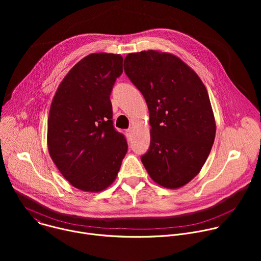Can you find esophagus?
<instances>
[{
	"instance_id": "esophagus-1",
	"label": "esophagus",
	"mask_w": 261,
	"mask_h": 261,
	"mask_svg": "<svg viewBox=\"0 0 261 261\" xmlns=\"http://www.w3.org/2000/svg\"><path fill=\"white\" fill-rule=\"evenodd\" d=\"M132 132H133V130H132V128H129V129H127L126 130V133L129 135V136H131V134H132Z\"/></svg>"
}]
</instances>
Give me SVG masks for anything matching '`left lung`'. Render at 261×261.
<instances>
[{"label":"left lung","instance_id":"left-lung-1","mask_svg":"<svg viewBox=\"0 0 261 261\" xmlns=\"http://www.w3.org/2000/svg\"><path fill=\"white\" fill-rule=\"evenodd\" d=\"M124 70L150 111L151 143L141 162L157 184L179 188L200 171L215 140L207 91L197 74L170 54H129Z\"/></svg>","mask_w":261,"mask_h":261}]
</instances>
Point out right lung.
Returning a JSON list of instances; mask_svg holds the SVG:
<instances>
[{"instance_id": "right-lung-1", "label": "right lung", "mask_w": 261, "mask_h": 261, "mask_svg": "<svg viewBox=\"0 0 261 261\" xmlns=\"http://www.w3.org/2000/svg\"><path fill=\"white\" fill-rule=\"evenodd\" d=\"M123 58L92 54L74 66L58 88L47 123L49 155L74 187L99 192L113 184L128 151L113 122L111 91Z\"/></svg>"}]
</instances>
